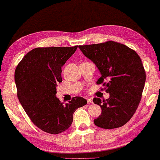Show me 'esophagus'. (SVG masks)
I'll return each instance as SVG.
<instances>
[{
  "label": "esophagus",
  "mask_w": 160,
  "mask_h": 160,
  "mask_svg": "<svg viewBox=\"0 0 160 160\" xmlns=\"http://www.w3.org/2000/svg\"><path fill=\"white\" fill-rule=\"evenodd\" d=\"M87 103H88V104L92 103V102H93V101H92V98H87Z\"/></svg>",
  "instance_id": "1"
}]
</instances>
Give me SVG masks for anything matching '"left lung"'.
Segmentation results:
<instances>
[{
	"label": "left lung",
	"mask_w": 160,
	"mask_h": 160,
	"mask_svg": "<svg viewBox=\"0 0 160 160\" xmlns=\"http://www.w3.org/2000/svg\"><path fill=\"white\" fill-rule=\"evenodd\" d=\"M78 48L99 70L97 84L107 82L103 85L109 93L108 99H93L102 109L94 123L104 129L123 126L136 111L145 85L146 72L141 58L134 50L112 41Z\"/></svg>",
	"instance_id": "obj_1"
}]
</instances>
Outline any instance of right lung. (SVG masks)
<instances>
[{"label": "right lung", "instance_id": "obj_1", "mask_svg": "<svg viewBox=\"0 0 160 160\" xmlns=\"http://www.w3.org/2000/svg\"><path fill=\"white\" fill-rule=\"evenodd\" d=\"M77 47L36 48L26 54L15 70L22 106L35 125L50 134L68 130L75 111L87 102L82 97H75L63 105L56 97L57 87L62 82V67Z\"/></svg>", "mask_w": 160, "mask_h": 160}]
</instances>
